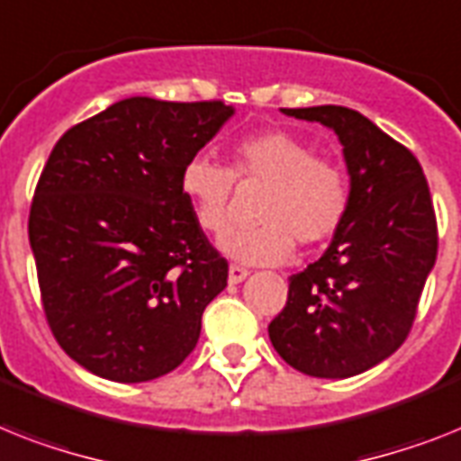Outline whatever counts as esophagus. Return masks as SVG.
I'll return each mask as SVG.
<instances>
[{"mask_svg":"<svg viewBox=\"0 0 461 461\" xmlns=\"http://www.w3.org/2000/svg\"><path fill=\"white\" fill-rule=\"evenodd\" d=\"M249 275H250L249 269L241 267V265H230V284L243 282V279H246Z\"/></svg>","mask_w":461,"mask_h":461,"instance_id":"1","label":"esophagus"}]
</instances>
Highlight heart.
<instances>
[{
    "label": "heart",
    "mask_w": 461,
    "mask_h": 461,
    "mask_svg": "<svg viewBox=\"0 0 461 461\" xmlns=\"http://www.w3.org/2000/svg\"><path fill=\"white\" fill-rule=\"evenodd\" d=\"M239 182H265L256 227H231L220 237L224 256L243 265H279L294 256L295 241L317 246L334 237L350 205V185L339 160L312 153L301 134L265 130L231 149L230 167L205 156L182 166L179 189L194 220L208 234L224 230L230 198Z\"/></svg>",
    "instance_id": "obj_1"
}]
</instances>
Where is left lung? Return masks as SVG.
<instances>
[{"mask_svg":"<svg viewBox=\"0 0 461 461\" xmlns=\"http://www.w3.org/2000/svg\"><path fill=\"white\" fill-rule=\"evenodd\" d=\"M282 113L334 130L350 205L324 256L289 279L269 340L298 372L348 379L391 357L412 329L438 253L431 192L412 151L353 108Z\"/></svg>","mask_w":461,"mask_h":461,"instance_id":"left-lung-1","label":"left lung"}]
</instances>
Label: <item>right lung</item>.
<instances>
[{
  "label": "right lung",
  "mask_w": 461,
  "mask_h": 461,
  "mask_svg": "<svg viewBox=\"0 0 461 461\" xmlns=\"http://www.w3.org/2000/svg\"><path fill=\"white\" fill-rule=\"evenodd\" d=\"M231 115L222 101L130 96L70 127L49 156L28 220L44 315L101 379L141 384L182 365L227 286L179 172Z\"/></svg>",
  "instance_id": "add662e5"
}]
</instances>
